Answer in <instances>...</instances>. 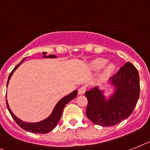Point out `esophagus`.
Listing matches in <instances>:
<instances>
[{
	"mask_svg": "<svg viewBox=\"0 0 150 150\" xmlns=\"http://www.w3.org/2000/svg\"><path fill=\"white\" fill-rule=\"evenodd\" d=\"M86 91V87L85 86H82L79 89V94H84Z\"/></svg>",
	"mask_w": 150,
	"mask_h": 150,
	"instance_id": "obj_1",
	"label": "esophagus"
}]
</instances>
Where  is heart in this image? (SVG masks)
<instances>
[{"label": "heart", "instance_id": "heart-1", "mask_svg": "<svg viewBox=\"0 0 150 150\" xmlns=\"http://www.w3.org/2000/svg\"><path fill=\"white\" fill-rule=\"evenodd\" d=\"M107 62V59H103V58H97V59H95L90 62V69L93 70V71H98V70L101 69L102 68H103L104 66H106ZM115 69V66L112 63H109V64H108L107 66L105 67L103 75L104 76H108V75H111L113 71H114Z\"/></svg>", "mask_w": 150, "mask_h": 150}]
</instances>
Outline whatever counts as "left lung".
I'll use <instances>...</instances> for the list:
<instances>
[{
  "label": "left lung",
  "instance_id": "8db88e82",
  "mask_svg": "<svg viewBox=\"0 0 150 150\" xmlns=\"http://www.w3.org/2000/svg\"><path fill=\"white\" fill-rule=\"evenodd\" d=\"M109 91L99 87L85 92L88 99L86 115L92 122L103 127H110L131 115L140 96V78L134 66L130 62L109 80ZM107 89V88H106Z\"/></svg>",
  "mask_w": 150,
  "mask_h": 150
}]
</instances>
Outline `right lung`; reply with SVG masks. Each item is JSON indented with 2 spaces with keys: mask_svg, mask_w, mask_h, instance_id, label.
I'll use <instances>...</instances> for the list:
<instances>
[{
  "mask_svg": "<svg viewBox=\"0 0 150 150\" xmlns=\"http://www.w3.org/2000/svg\"><path fill=\"white\" fill-rule=\"evenodd\" d=\"M43 56L42 57L44 58H50V59H53V58H57V56L53 55V54H50L49 56H47L46 52H42ZM26 59V57L24 58L23 60L19 62V64L16 65V67L14 68L13 71H11V73L10 74L8 77V81H7V83H6V87L8 86L9 81L10 80V78L13 75L14 71L16 70L18 67L20 66L23 62H24L25 59ZM77 94H78V91H74L73 92H71L69 94L66 95L64 97H62L59 102L56 104V106L53 108V111H52L51 114L46 118L45 119L42 121H40V122H24V121L21 120L20 118H18L17 116H16L15 115L13 114V112H12V110L10 109V106H9L8 102H7V100H6V106H7V109H8L9 112H10V115H12V117L13 118V119L15 120V122L17 123L18 125L23 128V130L27 131H29V132L32 133H38V134H47L50 131H51L52 130H53L56 127V126L57 125V124L59 122V119H60L61 116H62V113L63 111V109H64L65 106L69 102H70L71 100H72L73 99H75L77 97Z\"/></svg>",
  "mask_w": 150,
  "mask_h": 150,
  "instance_id": "obj_1",
  "label": "right lung"
}]
</instances>
